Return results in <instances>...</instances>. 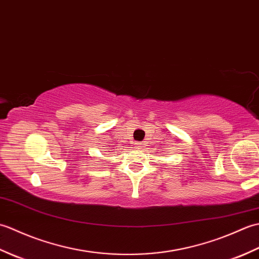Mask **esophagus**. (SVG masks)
Returning <instances> with one entry per match:
<instances>
[{
  "label": "esophagus",
  "instance_id": "obj_1",
  "mask_svg": "<svg viewBox=\"0 0 259 259\" xmlns=\"http://www.w3.org/2000/svg\"><path fill=\"white\" fill-rule=\"evenodd\" d=\"M136 147L138 148V149H140V148L144 147V144H142V142H138V144H136Z\"/></svg>",
  "mask_w": 259,
  "mask_h": 259
}]
</instances>
